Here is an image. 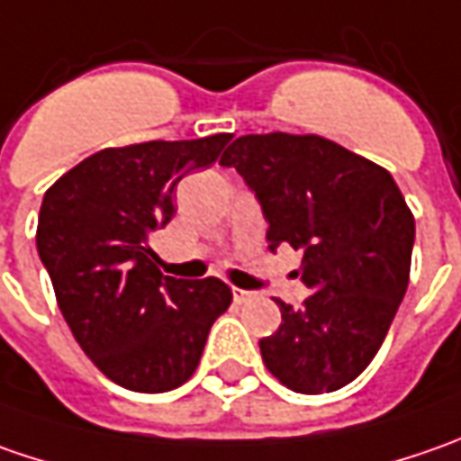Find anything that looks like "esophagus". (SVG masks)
Returning <instances> with one entry per match:
<instances>
[{
    "mask_svg": "<svg viewBox=\"0 0 461 461\" xmlns=\"http://www.w3.org/2000/svg\"><path fill=\"white\" fill-rule=\"evenodd\" d=\"M254 293H249V290H240V287H233V300L236 303H246V300H251Z\"/></svg>",
    "mask_w": 461,
    "mask_h": 461,
    "instance_id": "1",
    "label": "esophagus"
}]
</instances>
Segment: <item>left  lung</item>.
Masks as SVG:
<instances>
[{
  "label": "left lung",
  "instance_id": "obj_1",
  "mask_svg": "<svg viewBox=\"0 0 461 461\" xmlns=\"http://www.w3.org/2000/svg\"><path fill=\"white\" fill-rule=\"evenodd\" d=\"M257 194L269 249L303 254V308L282 300V326L261 359L282 384L321 395L375 359L408 290L416 221L377 164L321 135H240L221 158Z\"/></svg>",
  "mask_w": 461,
  "mask_h": 461
}]
</instances>
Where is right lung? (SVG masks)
<instances>
[{
	"mask_svg": "<svg viewBox=\"0 0 461 461\" xmlns=\"http://www.w3.org/2000/svg\"><path fill=\"white\" fill-rule=\"evenodd\" d=\"M230 140H149L104 149L45 192L38 254L74 339L104 377L135 393L185 384L233 294L218 276L161 275L151 236L174 218V189Z\"/></svg>",
	"mask_w": 461,
	"mask_h": 461,
	"instance_id": "1",
	"label": "right lung"
}]
</instances>
